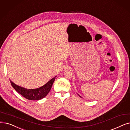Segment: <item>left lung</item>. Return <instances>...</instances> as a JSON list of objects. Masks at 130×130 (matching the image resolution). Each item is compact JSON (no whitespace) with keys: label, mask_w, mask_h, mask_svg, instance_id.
Here are the masks:
<instances>
[{"label":"left lung","mask_w":130,"mask_h":130,"mask_svg":"<svg viewBox=\"0 0 130 130\" xmlns=\"http://www.w3.org/2000/svg\"><path fill=\"white\" fill-rule=\"evenodd\" d=\"M79 96H80V95H79ZM80 97H81V96H80Z\"/></svg>","instance_id":"1"}]
</instances>
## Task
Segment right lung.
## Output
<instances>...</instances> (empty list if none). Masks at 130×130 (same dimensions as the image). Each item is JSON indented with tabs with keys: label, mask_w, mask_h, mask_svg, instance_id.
Returning a JSON list of instances; mask_svg holds the SVG:
<instances>
[{
	"label": "right lung",
	"mask_w": 130,
	"mask_h": 130,
	"mask_svg": "<svg viewBox=\"0 0 130 130\" xmlns=\"http://www.w3.org/2000/svg\"><path fill=\"white\" fill-rule=\"evenodd\" d=\"M55 77L52 78L42 87L35 89H27L20 87L11 81L10 83L16 91L26 99L31 100H37L43 98L48 94L55 80Z\"/></svg>",
	"instance_id": "right-lung-1"
}]
</instances>
